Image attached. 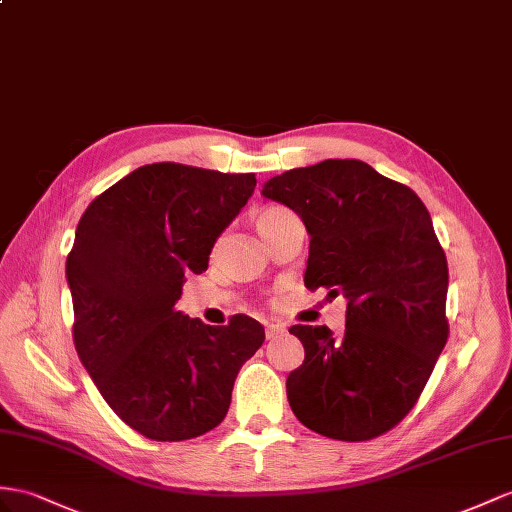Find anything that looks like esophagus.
<instances>
[{
	"label": "esophagus",
	"instance_id": "34e87169",
	"mask_svg": "<svg viewBox=\"0 0 512 512\" xmlns=\"http://www.w3.org/2000/svg\"><path fill=\"white\" fill-rule=\"evenodd\" d=\"M285 331H287L285 324H281V322H277V324H266V337H268V339L279 337V335H283Z\"/></svg>",
	"mask_w": 512,
	"mask_h": 512
}]
</instances>
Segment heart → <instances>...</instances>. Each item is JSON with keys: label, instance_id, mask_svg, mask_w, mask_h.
<instances>
[{"label": "heart", "instance_id": "heart-1", "mask_svg": "<svg viewBox=\"0 0 512 512\" xmlns=\"http://www.w3.org/2000/svg\"><path fill=\"white\" fill-rule=\"evenodd\" d=\"M287 216H292V212L281 205H270L261 209L255 218V225H257V231L261 233V238H264L270 229H274V225H279V222L285 220Z\"/></svg>", "mask_w": 512, "mask_h": 512}]
</instances>
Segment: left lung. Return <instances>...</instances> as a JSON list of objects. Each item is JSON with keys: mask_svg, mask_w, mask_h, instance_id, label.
Instances as JSON below:
<instances>
[{"mask_svg": "<svg viewBox=\"0 0 512 512\" xmlns=\"http://www.w3.org/2000/svg\"><path fill=\"white\" fill-rule=\"evenodd\" d=\"M311 235L307 290L346 296V331L290 329L305 361L287 376L300 424L370 441L400 424L448 342V259L422 199L361 160H324L264 183Z\"/></svg>", "mask_w": 512, "mask_h": 512, "instance_id": "1", "label": "left lung"}]
</instances>
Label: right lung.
Segmentation results:
<instances>
[{"mask_svg": "<svg viewBox=\"0 0 512 512\" xmlns=\"http://www.w3.org/2000/svg\"><path fill=\"white\" fill-rule=\"evenodd\" d=\"M255 186V173L147 164L101 192L77 225L67 257L77 357L110 409L147 439L216 428L235 376L264 344V326L242 313L209 326L173 309Z\"/></svg>", "mask_w": 512, "mask_h": 512, "instance_id": "obj_1", "label": "right lung"}]
</instances>
